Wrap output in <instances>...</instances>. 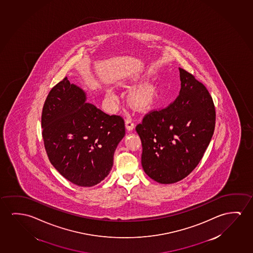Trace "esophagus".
I'll return each instance as SVG.
<instances>
[{"mask_svg":"<svg viewBox=\"0 0 253 253\" xmlns=\"http://www.w3.org/2000/svg\"><path fill=\"white\" fill-rule=\"evenodd\" d=\"M125 125H126V128H127L128 131H130L133 128H135L134 120H133L130 117H128L126 118V120H125Z\"/></svg>","mask_w":253,"mask_h":253,"instance_id":"1","label":"esophagus"}]
</instances>
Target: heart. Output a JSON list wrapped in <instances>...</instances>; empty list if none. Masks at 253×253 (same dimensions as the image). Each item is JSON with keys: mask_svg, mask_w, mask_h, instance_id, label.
<instances>
[{"mask_svg": "<svg viewBox=\"0 0 253 253\" xmlns=\"http://www.w3.org/2000/svg\"><path fill=\"white\" fill-rule=\"evenodd\" d=\"M109 95L113 96L112 92H109ZM150 95L146 89H139L137 91L133 93L131 95L132 103H134L136 106H143L150 102Z\"/></svg>", "mask_w": 253, "mask_h": 253, "instance_id": "obj_1", "label": "heart"}]
</instances>
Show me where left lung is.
<instances>
[{
	"instance_id": "1",
	"label": "left lung",
	"mask_w": 253,
	"mask_h": 253,
	"mask_svg": "<svg viewBox=\"0 0 253 253\" xmlns=\"http://www.w3.org/2000/svg\"><path fill=\"white\" fill-rule=\"evenodd\" d=\"M181 89L175 101L150 110L136 125L143 152L142 166L150 178L174 183L201 161L215 129L216 110L205 85L179 68Z\"/></svg>"
}]
</instances>
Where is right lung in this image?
Wrapping results in <instances>:
<instances>
[{
  "label": "right lung",
  "instance_id": "right-lung-1",
  "mask_svg": "<svg viewBox=\"0 0 253 253\" xmlns=\"http://www.w3.org/2000/svg\"><path fill=\"white\" fill-rule=\"evenodd\" d=\"M64 77L48 93L42 113L44 147L51 165L71 183L91 187L106 177L125 135V120L91 103Z\"/></svg>",
  "mask_w": 253,
  "mask_h": 253
}]
</instances>
